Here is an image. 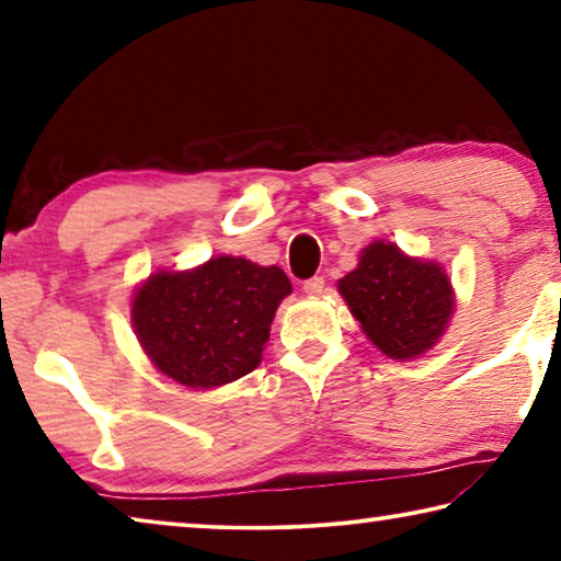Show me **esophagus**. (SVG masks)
Wrapping results in <instances>:
<instances>
[{
    "label": "esophagus",
    "instance_id": "34e87169",
    "mask_svg": "<svg viewBox=\"0 0 561 561\" xmlns=\"http://www.w3.org/2000/svg\"><path fill=\"white\" fill-rule=\"evenodd\" d=\"M324 277H311V279H307V282H304V294H307V297H311V299H314V297H319V294L321 291H324Z\"/></svg>",
    "mask_w": 561,
    "mask_h": 561
}]
</instances>
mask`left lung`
<instances>
[{"mask_svg":"<svg viewBox=\"0 0 561 561\" xmlns=\"http://www.w3.org/2000/svg\"><path fill=\"white\" fill-rule=\"evenodd\" d=\"M339 291L368 341L388 358L411 360L438 344L453 317L455 294L440 264L408 257L376 240Z\"/></svg>","mask_w":561,"mask_h":561,"instance_id":"8db88e82","label":"left lung"}]
</instances>
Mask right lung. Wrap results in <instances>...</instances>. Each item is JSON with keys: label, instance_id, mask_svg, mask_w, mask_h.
<instances>
[{"label": "right lung", "instance_id": "add662e5", "mask_svg": "<svg viewBox=\"0 0 561 561\" xmlns=\"http://www.w3.org/2000/svg\"><path fill=\"white\" fill-rule=\"evenodd\" d=\"M287 294L279 267L222 254L187 272L150 274L133 294L130 319L160 374L187 388H217L260 366Z\"/></svg>", "mask_w": 561, "mask_h": 561}]
</instances>
